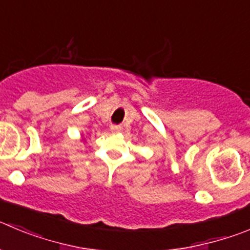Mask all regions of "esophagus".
Returning <instances> with one entry per match:
<instances>
[{"label": "esophagus", "mask_w": 250, "mask_h": 250, "mask_svg": "<svg viewBox=\"0 0 250 250\" xmlns=\"http://www.w3.org/2000/svg\"><path fill=\"white\" fill-rule=\"evenodd\" d=\"M121 129H122V127H121V125H111V132L118 133V132H121Z\"/></svg>", "instance_id": "34e87169"}]
</instances>
